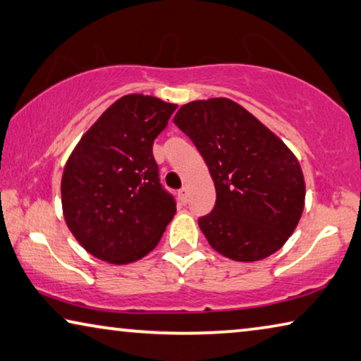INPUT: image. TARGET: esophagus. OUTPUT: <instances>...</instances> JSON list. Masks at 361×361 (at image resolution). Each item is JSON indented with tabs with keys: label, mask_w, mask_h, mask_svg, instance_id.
Here are the masks:
<instances>
[{
	"label": "esophagus",
	"mask_w": 361,
	"mask_h": 361,
	"mask_svg": "<svg viewBox=\"0 0 361 361\" xmlns=\"http://www.w3.org/2000/svg\"><path fill=\"white\" fill-rule=\"evenodd\" d=\"M179 200H180V202L184 203V204L188 202V192H187L185 187L180 188V190H179Z\"/></svg>",
	"instance_id": "1"
}]
</instances>
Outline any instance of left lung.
Wrapping results in <instances>:
<instances>
[{"label": "left lung", "instance_id": "left-lung-1", "mask_svg": "<svg viewBox=\"0 0 361 361\" xmlns=\"http://www.w3.org/2000/svg\"><path fill=\"white\" fill-rule=\"evenodd\" d=\"M174 124L207 163L216 188L198 226L216 252L258 262L287 242L305 204L300 164L279 137L227 98L187 103Z\"/></svg>", "mask_w": 361, "mask_h": 361}]
</instances>
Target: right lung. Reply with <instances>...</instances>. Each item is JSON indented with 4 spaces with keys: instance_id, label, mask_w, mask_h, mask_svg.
<instances>
[{
    "instance_id": "right-lung-1",
    "label": "right lung",
    "mask_w": 361,
    "mask_h": 361,
    "mask_svg": "<svg viewBox=\"0 0 361 361\" xmlns=\"http://www.w3.org/2000/svg\"><path fill=\"white\" fill-rule=\"evenodd\" d=\"M177 104L145 95L114 102L77 143L66 163L61 198L66 224L85 250L127 264L158 245L176 214L159 182L153 142Z\"/></svg>"
}]
</instances>
